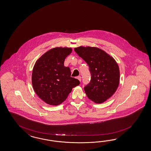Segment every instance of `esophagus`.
Listing matches in <instances>:
<instances>
[{
    "label": "esophagus",
    "instance_id": "esophagus-1",
    "mask_svg": "<svg viewBox=\"0 0 151 151\" xmlns=\"http://www.w3.org/2000/svg\"><path fill=\"white\" fill-rule=\"evenodd\" d=\"M77 79H78V80H79V81H81V76H77Z\"/></svg>",
    "mask_w": 151,
    "mask_h": 151
}]
</instances>
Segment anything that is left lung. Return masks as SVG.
<instances>
[{"instance_id":"obj_1","label":"left lung","mask_w":151,"mask_h":151,"mask_svg":"<svg viewBox=\"0 0 151 151\" xmlns=\"http://www.w3.org/2000/svg\"><path fill=\"white\" fill-rule=\"evenodd\" d=\"M74 50L87 63L92 75L90 83L84 88L86 95L96 104L104 103L114 94L119 83L117 63L112 57L98 47L81 46Z\"/></svg>"}]
</instances>
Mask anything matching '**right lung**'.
I'll list each match as a JSON object with an SVG mask.
<instances>
[{"instance_id":"obj_1","label":"right lung","mask_w":151,"mask_h":151,"mask_svg":"<svg viewBox=\"0 0 151 151\" xmlns=\"http://www.w3.org/2000/svg\"><path fill=\"white\" fill-rule=\"evenodd\" d=\"M72 52L70 47H57L48 50L35 63L32 83L37 96L50 105L64 102L72 89L80 81L71 77L69 67L64 65L66 57Z\"/></svg>"}]
</instances>
